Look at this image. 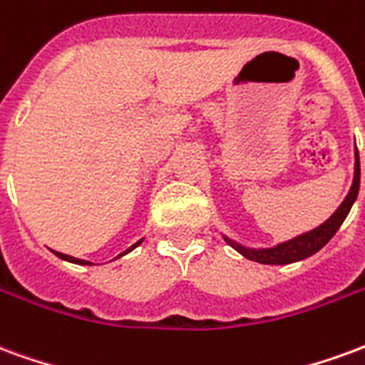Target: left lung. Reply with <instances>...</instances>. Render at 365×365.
<instances>
[{
    "mask_svg": "<svg viewBox=\"0 0 365 365\" xmlns=\"http://www.w3.org/2000/svg\"><path fill=\"white\" fill-rule=\"evenodd\" d=\"M358 191H360V156L356 150V162H354V182L352 187L348 191L346 199L340 203L336 211L332 213L329 221H324L321 227L309 230L305 235H299V237L291 238L287 242L274 246V248H260V250H254V248H245V246L232 242L230 238L225 237V240L229 242L232 248H237L238 252L242 254L245 258L252 262H260V264H293V262L305 260L309 256H313L321 250L322 246L329 242L330 238L336 235V230L340 229V225L344 222V219L350 213L354 201L358 197Z\"/></svg>",
    "mask_w": 365,
    "mask_h": 365,
    "instance_id": "left-lung-1",
    "label": "left lung"
}]
</instances>
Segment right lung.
Instances as JSON below:
<instances>
[{"mask_svg":"<svg viewBox=\"0 0 365 365\" xmlns=\"http://www.w3.org/2000/svg\"><path fill=\"white\" fill-rule=\"evenodd\" d=\"M140 242H143V240H138L136 245H133V246H130V248H128V250H125V252H123V254H119V256H125V254H127V252H130V250H133V248H136V246L140 245ZM54 254H56L58 258H62V260L72 262V264H82V266H90V264H91V262L80 260V258H74V256H68V254H62V252H54Z\"/></svg>","mask_w":365,"mask_h":365,"instance_id":"add662e5","label":"right lung"}]
</instances>
